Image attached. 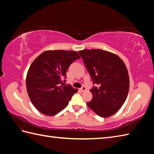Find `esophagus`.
I'll list each match as a JSON object with an SVG mask.
<instances>
[{"label":"esophagus","mask_w":154,"mask_h":154,"mask_svg":"<svg viewBox=\"0 0 154 154\" xmlns=\"http://www.w3.org/2000/svg\"><path fill=\"white\" fill-rule=\"evenodd\" d=\"M80 90L81 91H82V92H84V91H85L86 90H87V89H86V87H81V89H80Z\"/></svg>","instance_id":"1"}]
</instances>
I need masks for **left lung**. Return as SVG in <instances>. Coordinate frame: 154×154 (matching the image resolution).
Segmentation results:
<instances>
[{
    "label": "left lung",
    "instance_id": "8db88e82",
    "mask_svg": "<svg viewBox=\"0 0 154 154\" xmlns=\"http://www.w3.org/2000/svg\"><path fill=\"white\" fill-rule=\"evenodd\" d=\"M84 63L97 85L91 89L92 100L87 106L98 116L107 118L123 105L129 91L130 81L124 61L112 52L99 49L79 51Z\"/></svg>",
    "mask_w": 154,
    "mask_h": 154
}]
</instances>
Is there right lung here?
Returning a JSON list of instances; mask_svg holds the SVG:
<instances>
[{
  "label": "right lung",
  "instance_id": "1",
  "mask_svg": "<svg viewBox=\"0 0 154 154\" xmlns=\"http://www.w3.org/2000/svg\"><path fill=\"white\" fill-rule=\"evenodd\" d=\"M79 58L75 51L48 50L32 62L26 84L29 98L39 112L54 116L68 105L78 89L63 86V79L66 78L69 65Z\"/></svg>",
  "mask_w": 154,
  "mask_h": 154
}]
</instances>
